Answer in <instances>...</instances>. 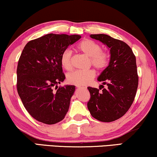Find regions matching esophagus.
I'll return each mask as SVG.
<instances>
[{
    "instance_id": "obj_1",
    "label": "esophagus",
    "mask_w": 157,
    "mask_h": 157,
    "mask_svg": "<svg viewBox=\"0 0 157 157\" xmlns=\"http://www.w3.org/2000/svg\"><path fill=\"white\" fill-rule=\"evenodd\" d=\"M76 87L78 88V89H86V86H84L76 85Z\"/></svg>"
}]
</instances>
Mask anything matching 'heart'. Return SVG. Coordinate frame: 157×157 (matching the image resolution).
I'll return each mask as SVG.
<instances>
[{
  "label": "heart",
  "mask_w": 157,
  "mask_h": 157,
  "mask_svg": "<svg viewBox=\"0 0 157 157\" xmlns=\"http://www.w3.org/2000/svg\"><path fill=\"white\" fill-rule=\"evenodd\" d=\"M77 48L85 56L89 57V64L97 70H103L109 63V55L106 51L101 50V47L98 43L91 39H84L77 45ZM71 52L69 50L64 51L61 56V64L67 71H71ZM95 71L93 69L78 70L68 75L67 81L71 84L86 85L94 77Z\"/></svg>",
  "instance_id": "b5f03b06"
}]
</instances>
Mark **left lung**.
Returning <instances> with one entry per match:
<instances>
[{"label": "left lung", "mask_w": 157, "mask_h": 157, "mask_svg": "<svg viewBox=\"0 0 157 157\" xmlns=\"http://www.w3.org/2000/svg\"><path fill=\"white\" fill-rule=\"evenodd\" d=\"M90 37L106 45L110 49L111 56L109 66L98 77V81L108 88L99 92L102 85L99 89L88 87L91 98L87 106L96 119L113 121L127 112L136 96L139 83L136 57L122 40L106 34H91Z\"/></svg>", "instance_id": "left-lung-1"}]
</instances>
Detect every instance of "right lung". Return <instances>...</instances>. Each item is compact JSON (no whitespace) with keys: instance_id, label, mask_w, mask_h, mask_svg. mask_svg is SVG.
<instances>
[{"instance_id":"right-lung-1","label":"right lung","mask_w":157,"mask_h":157,"mask_svg":"<svg viewBox=\"0 0 157 157\" xmlns=\"http://www.w3.org/2000/svg\"><path fill=\"white\" fill-rule=\"evenodd\" d=\"M81 38L79 35L49 33L25 45L17 67V91L28 112L37 121L54 124L68 112L75 86L53 87L63 82L65 75L61 56Z\"/></svg>"}]
</instances>
